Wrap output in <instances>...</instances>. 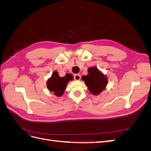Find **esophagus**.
Here are the masks:
<instances>
[{"instance_id":"obj_1","label":"esophagus","mask_w":151,"mask_h":151,"mask_svg":"<svg viewBox=\"0 0 151 151\" xmlns=\"http://www.w3.org/2000/svg\"><path fill=\"white\" fill-rule=\"evenodd\" d=\"M74 79L75 80H80L81 79V76L78 74H76L74 75Z\"/></svg>"}]
</instances>
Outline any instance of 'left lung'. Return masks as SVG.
Segmentation results:
<instances>
[{
  "label": "left lung",
  "instance_id": "8db88e82",
  "mask_svg": "<svg viewBox=\"0 0 151 151\" xmlns=\"http://www.w3.org/2000/svg\"><path fill=\"white\" fill-rule=\"evenodd\" d=\"M89 74L82 77L90 92L98 95L104 90L107 84V78L96 67H91L88 69Z\"/></svg>",
  "mask_w": 151,
  "mask_h": 151
}]
</instances>
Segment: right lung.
Returning a JSON list of instances; mask_svg holds the SVG:
<instances>
[{
	"label": "right lung",
	"instance_id": "1",
	"mask_svg": "<svg viewBox=\"0 0 151 151\" xmlns=\"http://www.w3.org/2000/svg\"><path fill=\"white\" fill-rule=\"evenodd\" d=\"M73 80V77L70 74H67L64 77H60L58 72H53L51 78L47 81V87L50 91H52L57 96L60 97L64 93L67 83Z\"/></svg>",
	"mask_w": 151,
	"mask_h": 151
}]
</instances>
